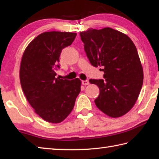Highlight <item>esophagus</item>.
Segmentation results:
<instances>
[{
  "label": "esophagus",
  "mask_w": 159,
  "mask_h": 159,
  "mask_svg": "<svg viewBox=\"0 0 159 159\" xmlns=\"http://www.w3.org/2000/svg\"><path fill=\"white\" fill-rule=\"evenodd\" d=\"M82 84L84 85H87L89 84V81H88V80H83L82 81Z\"/></svg>",
  "instance_id": "obj_1"
}]
</instances>
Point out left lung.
Returning <instances> with one entry per match:
<instances>
[{
  "label": "left lung",
  "instance_id": "obj_1",
  "mask_svg": "<svg viewBox=\"0 0 159 159\" xmlns=\"http://www.w3.org/2000/svg\"><path fill=\"white\" fill-rule=\"evenodd\" d=\"M84 50L93 66H102L104 79H90L99 87L95 103L112 118L133 108L143 84V69L138 50L125 34L107 27L80 32Z\"/></svg>",
  "mask_w": 159,
  "mask_h": 159
}]
</instances>
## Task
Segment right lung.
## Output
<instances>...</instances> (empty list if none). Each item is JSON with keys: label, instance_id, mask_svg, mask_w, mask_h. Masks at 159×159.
<instances>
[{"label": "right lung", "instance_id": "right-lung-1", "mask_svg": "<svg viewBox=\"0 0 159 159\" xmlns=\"http://www.w3.org/2000/svg\"><path fill=\"white\" fill-rule=\"evenodd\" d=\"M76 33L44 32L26 47L21 59L20 78L26 98L35 112L48 122L58 123L73 109L80 92V80L56 78L60 56L71 45Z\"/></svg>", "mask_w": 159, "mask_h": 159}]
</instances>
